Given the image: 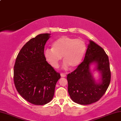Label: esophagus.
<instances>
[{
    "mask_svg": "<svg viewBox=\"0 0 121 121\" xmlns=\"http://www.w3.org/2000/svg\"><path fill=\"white\" fill-rule=\"evenodd\" d=\"M60 75H61V76L62 77H65L66 76V74H65V73H61Z\"/></svg>",
    "mask_w": 121,
    "mask_h": 121,
    "instance_id": "1",
    "label": "esophagus"
}]
</instances>
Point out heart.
I'll list each match as a JSON object with an SVG mask.
<instances>
[{
	"instance_id": "obj_1",
	"label": "heart",
	"mask_w": 121,
	"mask_h": 121,
	"mask_svg": "<svg viewBox=\"0 0 121 121\" xmlns=\"http://www.w3.org/2000/svg\"><path fill=\"white\" fill-rule=\"evenodd\" d=\"M86 50V46L83 40L62 36L53 42L52 48H46L44 51V56L47 62L54 68L58 67L63 56L65 68L69 65L73 69L81 64Z\"/></svg>"
}]
</instances>
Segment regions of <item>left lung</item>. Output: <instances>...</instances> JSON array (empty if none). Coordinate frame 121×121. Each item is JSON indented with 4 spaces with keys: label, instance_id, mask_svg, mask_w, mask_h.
<instances>
[{
    "label": "left lung",
    "instance_id": "8db88e82",
    "mask_svg": "<svg viewBox=\"0 0 121 121\" xmlns=\"http://www.w3.org/2000/svg\"><path fill=\"white\" fill-rule=\"evenodd\" d=\"M96 63L102 73V82L95 83L89 70V65ZM111 78L108 56L102 48L92 41L85 53L84 61L75 70L67 75L69 95L80 105H90L98 101L107 91Z\"/></svg>",
    "mask_w": 121,
    "mask_h": 121
}]
</instances>
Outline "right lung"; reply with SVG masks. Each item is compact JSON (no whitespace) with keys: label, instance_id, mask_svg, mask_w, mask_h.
Returning a JSON list of instances; mask_svg holds the SVG:
<instances>
[{"label":"right lung","instance_id":"right-lung-1","mask_svg":"<svg viewBox=\"0 0 121 121\" xmlns=\"http://www.w3.org/2000/svg\"><path fill=\"white\" fill-rule=\"evenodd\" d=\"M50 34L31 38L22 47L14 67V82L18 92L26 101L44 105L53 99L61 76L46 61L44 47Z\"/></svg>","mask_w":121,"mask_h":121}]
</instances>
